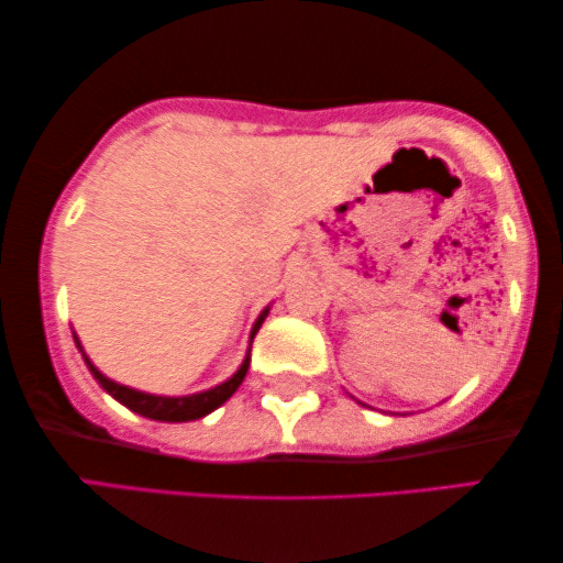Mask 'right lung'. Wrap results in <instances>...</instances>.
<instances>
[{"instance_id":"right-lung-1","label":"right lung","mask_w":563,"mask_h":563,"mask_svg":"<svg viewBox=\"0 0 563 563\" xmlns=\"http://www.w3.org/2000/svg\"><path fill=\"white\" fill-rule=\"evenodd\" d=\"M267 314H269V306H265V309H262V314L257 317V322H254L252 332H249V347H246L244 361H241V366L229 376V379L216 384V387H210V389H202V393L181 395V397L151 395V393H142V389L126 387V384H119V382L109 379V376L98 372L96 364H92V361L88 358V353L82 351L80 338H77L75 332H73V338H75L77 351L82 353L85 366L90 368V374L96 376V382L101 384V387L113 397V400L122 402L124 408H130L132 412H140V416L153 418V421L187 423V421H197V418H205L212 410H218L220 405L229 400V397L241 387V382H244V376L249 372V361H252V340H254V334H257V330L262 327V322H265Z\"/></svg>"}]
</instances>
